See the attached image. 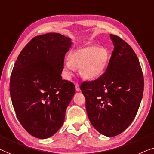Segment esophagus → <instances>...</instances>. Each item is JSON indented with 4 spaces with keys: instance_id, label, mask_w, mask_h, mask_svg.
Segmentation results:
<instances>
[{
    "instance_id": "1",
    "label": "esophagus",
    "mask_w": 154,
    "mask_h": 154,
    "mask_svg": "<svg viewBox=\"0 0 154 154\" xmlns=\"http://www.w3.org/2000/svg\"><path fill=\"white\" fill-rule=\"evenodd\" d=\"M75 90H76V91H80V88H79V86L77 84H75Z\"/></svg>"
}]
</instances>
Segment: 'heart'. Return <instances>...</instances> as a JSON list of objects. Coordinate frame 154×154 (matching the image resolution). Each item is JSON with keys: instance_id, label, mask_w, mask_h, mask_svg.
<instances>
[{"instance_id": "1", "label": "heart", "mask_w": 154, "mask_h": 154, "mask_svg": "<svg viewBox=\"0 0 154 154\" xmlns=\"http://www.w3.org/2000/svg\"><path fill=\"white\" fill-rule=\"evenodd\" d=\"M109 59V51L107 48L88 45L69 54L68 62L63 65V72L66 79H70L74 68L79 69L80 75L85 79H96L105 71Z\"/></svg>"}]
</instances>
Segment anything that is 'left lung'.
<instances>
[{
	"label": "left lung",
	"instance_id": "1",
	"mask_svg": "<svg viewBox=\"0 0 154 154\" xmlns=\"http://www.w3.org/2000/svg\"><path fill=\"white\" fill-rule=\"evenodd\" d=\"M114 51L105 72L92 82H84L81 90L86 98L90 122L102 135L114 137L135 119L144 91L139 60L130 45L110 34Z\"/></svg>",
	"mask_w": 154,
	"mask_h": 154
}]
</instances>
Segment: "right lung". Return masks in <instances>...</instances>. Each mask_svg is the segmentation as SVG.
I'll use <instances>...</instances> for the list:
<instances>
[{
    "instance_id": "right-lung-1",
    "label": "right lung",
    "mask_w": 154,
    "mask_h": 154,
    "mask_svg": "<svg viewBox=\"0 0 154 154\" xmlns=\"http://www.w3.org/2000/svg\"><path fill=\"white\" fill-rule=\"evenodd\" d=\"M72 44L59 33L36 36L14 63L10 82L13 107L21 125L37 138L47 139L60 129L74 96L75 85L61 77Z\"/></svg>"
}]
</instances>
